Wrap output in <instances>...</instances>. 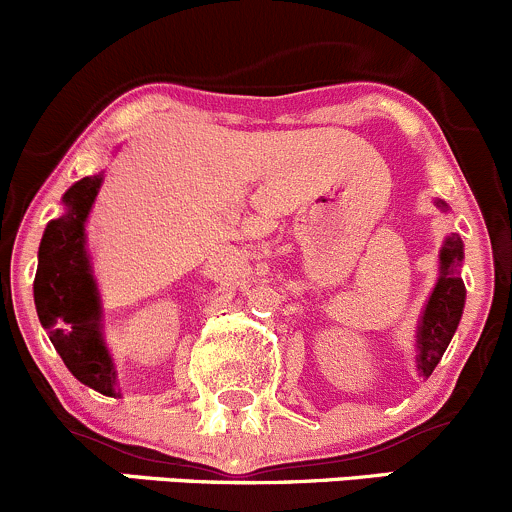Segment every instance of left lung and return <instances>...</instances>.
Returning a JSON list of instances; mask_svg holds the SVG:
<instances>
[{
	"instance_id": "8db88e82",
	"label": "left lung",
	"mask_w": 512,
	"mask_h": 512,
	"mask_svg": "<svg viewBox=\"0 0 512 512\" xmlns=\"http://www.w3.org/2000/svg\"><path fill=\"white\" fill-rule=\"evenodd\" d=\"M441 210H446L443 200H436ZM441 267H438V282L428 297L426 309L421 314L416 332V366L423 379L433 374L443 352L451 344L461 322L463 304H466V285L461 280L463 265V240L461 235L451 232L441 247Z\"/></svg>"
}]
</instances>
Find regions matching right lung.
Instances as JSON below:
<instances>
[{"mask_svg": "<svg viewBox=\"0 0 512 512\" xmlns=\"http://www.w3.org/2000/svg\"><path fill=\"white\" fill-rule=\"evenodd\" d=\"M101 183L103 173L71 185L64 193V215L46 225L34 277V304L66 369L81 384L118 396L116 369L101 339V302L86 252V220Z\"/></svg>", "mask_w": 512, "mask_h": 512, "instance_id": "1", "label": "right lung"}]
</instances>
